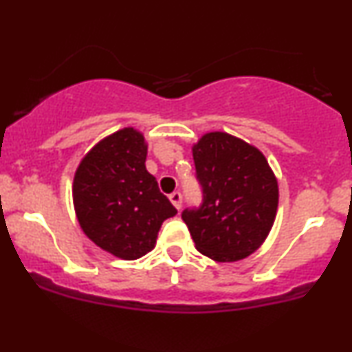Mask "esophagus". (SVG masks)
I'll list each match as a JSON object with an SVG mask.
<instances>
[{
  "label": "esophagus",
  "mask_w": 352,
  "mask_h": 352,
  "mask_svg": "<svg viewBox=\"0 0 352 352\" xmlns=\"http://www.w3.org/2000/svg\"><path fill=\"white\" fill-rule=\"evenodd\" d=\"M168 199H170L173 207H175L177 210H180V207H182V193L180 192L170 193V197H168Z\"/></svg>",
  "instance_id": "1"
}]
</instances>
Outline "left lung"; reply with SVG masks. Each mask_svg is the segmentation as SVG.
Here are the masks:
<instances>
[{"mask_svg":"<svg viewBox=\"0 0 352 352\" xmlns=\"http://www.w3.org/2000/svg\"><path fill=\"white\" fill-rule=\"evenodd\" d=\"M197 179L204 188L199 210H185L201 254L233 263L265 243L276 218L278 179L260 148L227 132H207L192 145Z\"/></svg>","mask_w":352,"mask_h":352,"instance_id":"obj_1","label":"left lung"}]
</instances>
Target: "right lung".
I'll return each instance as SVG.
<instances>
[{
    "instance_id": "right-lung-1",
    "label": "right lung",
    "mask_w": 352,
    "mask_h": 352,
    "mask_svg": "<svg viewBox=\"0 0 352 352\" xmlns=\"http://www.w3.org/2000/svg\"><path fill=\"white\" fill-rule=\"evenodd\" d=\"M145 159L142 132L124 127L82 157L72 182V204L84 235L120 260L152 252L164 220L177 213L145 168Z\"/></svg>"
}]
</instances>
